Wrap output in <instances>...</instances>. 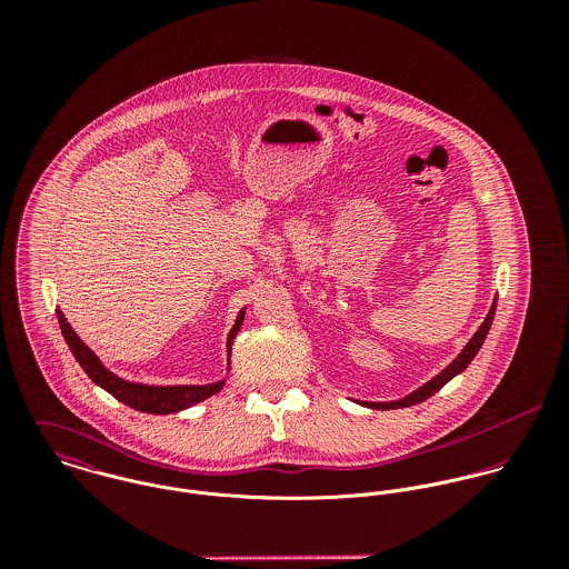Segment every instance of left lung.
Wrapping results in <instances>:
<instances>
[{
	"instance_id": "obj_1",
	"label": "left lung",
	"mask_w": 569,
	"mask_h": 569,
	"mask_svg": "<svg viewBox=\"0 0 569 569\" xmlns=\"http://www.w3.org/2000/svg\"><path fill=\"white\" fill-rule=\"evenodd\" d=\"M495 307H497V298L492 300V307H490V311H488L485 325L478 328V332L471 337V341L465 346V350H462L440 375H436L431 381H427L422 388H418L416 392H411L409 397L401 399V401H392V403H361V406L372 407V409H399V407L422 403V401H427L429 397H433L442 386H447L456 375H460V372L473 361V357L478 355V350L482 348V343H485V339H487L488 328H490L492 318H495Z\"/></svg>"
}]
</instances>
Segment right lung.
<instances>
[{"label": "right lung", "instance_id": "right-lung-1", "mask_svg": "<svg viewBox=\"0 0 569 569\" xmlns=\"http://www.w3.org/2000/svg\"><path fill=\"white\" fill-rule=\"evenodd\" d=\"M244 311L239 313L237 325L230 330L228 337V361H230V350H232V341L239 332V328L243 325ZM57 318L61 325V332L72 350V355L77 357V361L81 363L82 370L87 372V377L100 386L102 390H107L111 397H116L120 403L133 407L138 411H147V413H172V411H181L186 407L197 406L206 399H210L212 395L221 392V388L226 386V381L219 383H210V386H142V383H129L118 379L113 372H109L100 359L84 346L81 337L74 332V328L66 320V316L57 309Z\"/></svg>", "mask_w": 569, "mask_h": 569}]
</instances>
